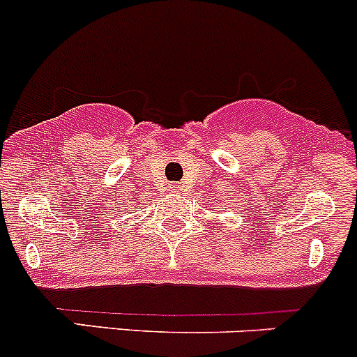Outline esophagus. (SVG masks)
<instances>
[{"label":"esophagus","instance_id":"esophagus-1","mask_svg":"<svg viewBox=\"0 0 357 357\" xmlns=\"http://www.w3.org/2000/svg\"><path fill=\"white\" fill-rule=\"evenodd\" d=\"M181 190V186L178 185V183H174V185H171V192H179Z\"/></svg>","mask_w":357,"mask_h":357}]
</instances>
